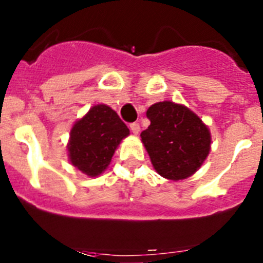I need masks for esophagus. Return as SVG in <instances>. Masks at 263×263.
<instances>
[{
    "label": "esophagus",
    "mask_w": 263,
    "mask_h": 263,
    "mask_svg": "<svg viewBox=\"0 0 263 263\" xmlns=\"http://www.w3.org/2000/svg\"><path fill=\"white\" fill-rule=\"evenodd\" d=\"M130 130H132V133L133 134H138L139 130H141V126H139L138 122H132V124H130Z\"/></svg>",
    "instance_id": "34e87169"
}]
</instances>
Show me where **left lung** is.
<instances>
[{
	"instance_id": "left-lung-1",
	"label": "left lung",
	"mask_w": 263,
	"mask_h": 263,
	"mask_svg": "<svg viewBox=\"0 0 263 263\" xmlns=\"http://www.w3.org/2000/svg\"><path fill=\"white\" fill-rule=\"evenodd\" d=\"M146 116L150 125L141 138L157 173L173 180L196 173L211 148L210 130L200 118L171 101L154 104Z\"/></svg>"
}]
</instances>
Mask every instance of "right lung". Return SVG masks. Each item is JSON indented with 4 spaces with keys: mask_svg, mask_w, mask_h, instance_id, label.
Segmentation results:
<instances>
[{
    "mask_svg": "<svg viewBox=\"0 0 263 263\" xmlns=\"http://www.w3.org/2000/svg\"><path fill=\"white\" fill-rule=\"evenodd\" d=\"M129 129L108 105L89 109L71 130L68 143L71 163L89 176H97L109 166L115 150Z\"/></svg>",
    "mask_w": 263,
    "mask_h": 263,
    "instance_id": "right-lung-1",
    "label": "right lung"
}]
</instances>
